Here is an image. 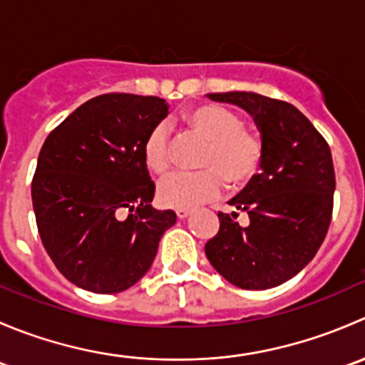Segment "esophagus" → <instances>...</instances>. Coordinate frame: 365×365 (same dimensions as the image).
I'll list each match as a JSON object with an SVG mask.
<instances>
[{"mask_svg": "<svg viewBox=\"0 0 365 365\" xmlns=\"http://www.w3.org/2000/svg\"><path fill=\"white\" fill-rule=\"evenodd\" d=\"M176 215H178V219H187V217L190 215V210L189 208H178L176 210Z\"/></svg>", "mask_w": 365, "mask_h": 365, "instance_id": "1", "label": "esophagus"}]
</instances>
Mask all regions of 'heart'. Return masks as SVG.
Listing matches in <instances>:
<instances>
[{"mask_svg": "<svg viewBox=\"0 0 365 365\" xmlns=\"http://www.w3.org/2000/svg\"><path fill=\"white\" fill-rule=\"evenodd\" d=\"M183 123L192 134L208 143L196 173H173L160 180L159 201L171 208H194L217 200L226 182L233 189L251 183L263 162V139L244 127L231 109L219 104H201L183 114ZM143 160L155 175H164L171 165V134L168 125L150 128L143 143Z\"/></svg>", "mask_w": 365, "mask_h": 365, "instance_id": "b5f03b06", "label": "heart"}]
</instances>
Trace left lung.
Returning <instances> with one entry per match:
<instances>
[{"instance_id": "8db88e82", "label": "left lung", "mask_w": 365, "mask_h": 365, "mask_svg": "<svg viewBox=\"0 0 365 365\" xmlns=\"http://www.w3.org/2000/svg\"><path fill=\"white\" fill-rule=\"evenodd\" d=\"M245 109L261 132V173L230 201L249 215L219 212V233L206 242L212 267L242 289H268L295 277L322 247L334 208L332 153L295 106L252 91L208 93Z\"/></svg>"}]
</instances>
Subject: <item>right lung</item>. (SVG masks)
Returning <instances> with one entry per match:
<instances>
[{
    "label": "right lung",
    "instance_id": "1",
    "mask_svg": "<svg viewBox=\"0 0 365 365\" xmlns=\"http://www.w3.org/2000/svg\"><path fill=\"white\" fill-rule=\"evenodd\" d=\"M164 98L106 93L68 114L43 143L31 182L40 238L58 270L93 293H120L152 267L173 210L152 206L143 143Z\"/></svg>",
    "mask_w": 365,
    "mask_h": 365
}]
</instances>
